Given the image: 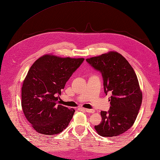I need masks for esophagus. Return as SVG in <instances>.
<instances>
[{
  "instance_id": "esophagus-1",
  "label": "esophagus",
  "mask_w": 160,
  "mask_h": 160,
  "mask_svg": "<svg viewBox=\"0 0 160 160\" xmlns=\"http://www.w3.org/2000/svg\"><path fill=\"white\" fill-rule=\"evenodd\" d=\"M84 111H85L86 112H87V113H95V110H94V109H84Z\"/></svg>"
}]
</instances>
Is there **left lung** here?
Segmentation results:
<instances>
[{"label": "left lung", "mask_w": 160, "mask_h": 160, "mask_svg": "<svg viewBox=\"0 0 160 160\" xmlns=\"http://www.w3.org/2000/svg\"><path fill=\"white\" fill-rule=\"evenodd\" d=\"M101 73L104 92L111 93L108 112H101L102 120L95 126L102 137L118 136L133 125L142 103V92L133 68L124 57L114 51L87 59Z\"/></svg>", "instance_id": "left-lung-1"}]
</instances>
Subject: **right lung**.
I'll use <instances>...</instances> for the list:
<instances>
[{
	"label": "right lung",
	"mask_w": 160,
	"mask_h": 160,
	"mask_svg": "<svg viewBox=\"0 0 160 160\" xmlns=\"http://www.w3.org/2000/svg\"><path fill=\"white\" fill-rule=\"evenodd\" d=\"M84 60L46 55L31 66L23 82L22 107L37 132L57 134L69 125L75 110L59 105V95Z\"/></svg>",
	"instance_id": "1"
}]
</instances>
